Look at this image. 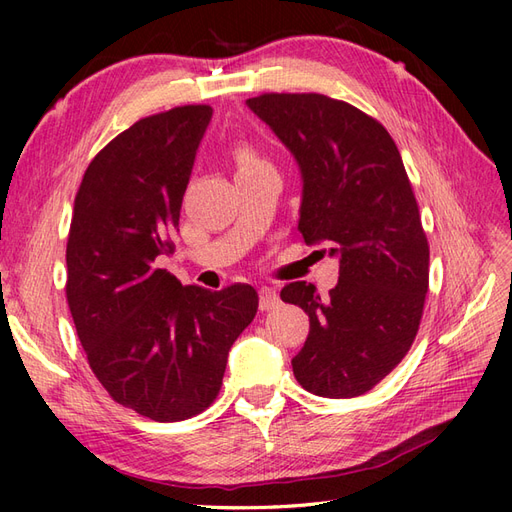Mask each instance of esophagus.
<instances>
[{
    "mask_svg": "<svg viewBox=\"0 0 512 512\" xmlns=\"http://www.w3.org/2000/svg\"><path fill=\"white\" fill-rule=\"evenodd\" d=\"M258 294H260V303H258V305H260L262 312H269V309L280 305V294L275 292V288H271V286H260Z\"/></svg>",
    "mask_w": 512,
    "mask_h": 512,
    "instance_id": "obj_1",
    "label": "esophagus"
}]
</instances>
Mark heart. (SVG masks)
<instances>
[{"label":"heart","mask_w":512,"mask_h":512,"mask_svg":"<svg viewBox=\"0 0 512 512\" xmlns=\"http://www.w3.org/2000/svg\"><path fill=\"white\" fill-rule=\"evenodd\" d=\"M258 164H262V162H260V158L256 156V153H254L252 149H247V147L237 149V166H239V170L254 168V166H258Z\"/></svg>","instance_id":"heart-1"}]
</instances>
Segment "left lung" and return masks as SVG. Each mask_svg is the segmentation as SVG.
<instances>
[{"label": "left lung", "mask_w": 512, "mask_h": 512, "mask_svg": "<svg viewBox=\"0 0 512 512\" xmlns=\"http://www.w3.org/2000/svg\"><path fill=\"white\" fill-rule=\"evenodd\" d=\"M301 170L299 232L329 243L339 280L320 297L292 282L282 301L309 316L294 378L318 397H359L408 354L429 284V245L397 145L376 119L320 94L245 102Z\"/></svg>", "instance_id": "1"}]
</instances>
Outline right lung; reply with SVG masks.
<instances>
[{"label": "right lung", "mask_w": 512, "mask_h": 512, "mask_svg": "<svg viewBox=\"0 0 512 512\" xmlns=\"http://www.w3.org/2000/svg\"><path fill=\"white\" fill-rule=\"evenodd\" d=\"M213 108L177 106L136 121L91 160L74 198L66 297L87 361L117 404L158 423L218 397L228 350L258 292L183 286L158 269Z\"/></svg>", "instance_id": "right-lung-1"}]
</instances>
